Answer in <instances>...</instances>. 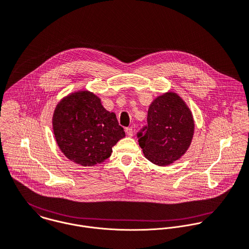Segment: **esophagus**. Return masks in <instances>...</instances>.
I'll return each instance as SVG.
<instances>
[{"mask_svg":"<svg viewBox=\"0 0 249 249\" xmlns=\"http://www.w3.org/2000/svg\"><path fill=\"white\" fill-rule=\"evenodd\" d=\"M125 133L127 136H132L133 135V129L132 127H126L125 128Z\"/></svg>","mask_w":249,"mask_h":249,"instance_id":"34e87169","label":"esophagus"}]
</instances>
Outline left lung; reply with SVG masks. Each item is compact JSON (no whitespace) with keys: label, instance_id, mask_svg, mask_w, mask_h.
Returning a JSON list of instances; mask_svg holds the SVG:
<instances>
[{"label":"left lung","instance_id":"obj_1","mask_svg":"<svg viewBox=\"0 0 249 249\" xmlns=\"http://www.w3.org/2000/svg\"><path fill=\"white\" fill-rule=\"evenodd\" d=\"M148 125L138 134L145 158L168 166L178 160L191 145L195 123L185 101L174 91L156 97L148 110Z\"/></svg>","mask_w":249,"mask_h":249}]
</instances>
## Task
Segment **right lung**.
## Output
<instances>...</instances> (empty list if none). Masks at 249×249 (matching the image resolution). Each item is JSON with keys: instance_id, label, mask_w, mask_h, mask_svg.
<instances>
[{"instance_id": "right-lung-1", "label": "right lung", "mask_w": 249, "mask_h": 249, "mask_svg": "<svg viewBox=\"0 0 249 249\" xmlns=\"http://www.w3.org/2000/svg\"><path fill=\"white\" fill-rule=\"evenodd\" d=\"M53 132L67 159L81 166H95L110 158L112 148L125 136L115 113L88 89L63 97L53 113Z\"/></svg>"}]
</instances>
